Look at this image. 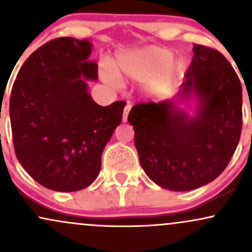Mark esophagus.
Listing matches in <instances>:
<instances>
[{
	"label": "esophagus",
	"instance_id": "34e87169",
	"mask_svg": "<svg viewBox=\"0 0 252 252\" xmlns=\"http://www.w3.org/2000/svg\"><path fill=\"white\" fill-rule=\"evenodd\" d=\"M130 109H131V104L126 103V108H124V110H123V122H126V120H128V114H129Z\"/></svg>",
	"mask_w": 252,
	"mask_h": 252
}]
</instances>
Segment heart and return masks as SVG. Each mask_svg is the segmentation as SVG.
<instances>
[{
  "label": "heart",
  "mask_w": 252,
  "mask_h": 252,
  "mask_svg": "<svg viewBox=\"0 0 252 252\" xmlns=\"http://www.w3.org/2000/svg\"><path fill=\"white\" fill-rule=\"evenodd\" d=\"M173 53L158 46L132 50L121 53L110 65L103 66V76L110 83H120V78L142 79L153 74L152 84L161 86L179 73L181 63L173 60Z\"/></svg>",
  "instance_id": "heart-1"
}]
</instances>
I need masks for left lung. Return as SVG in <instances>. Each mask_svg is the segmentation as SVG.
Listing matches in <instances>:
<instances>
[{
    "mask_svg": "<svg viewBox=\"0 0 252 252\" xmlns=\"http://www.w3.org/2000/svg\"><path fill=\"white\" fill-rule=\"evenodd\" d=\"M179 99L198 98L196 116L175 108L178 99L140 103L130 110L135 147L146 174L170 190L213 181L230 162L241 138L242 85L219 51L194 45Z\"/></svg>",
    "mask_w": 252,
    "mask_h": 252,
    "instance_id": "left-lung-1",
    "label": "left lung"
}]
</instances>
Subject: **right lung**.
<instances>
[{
    "label": "right lung",
    "instance_id": "add662e5",
    "mask_svg": "<svg viewBox=\"0 0 252 252\" xmlns=\"http://www.w3.org/2000/svg\"><path fill=\"white\" fill-rule=\"evenodd\" d=\"M89 40L58 37L24 63L11 89L9 115L15 154L46 189L74 192L99 174L105 144L122 122L126 102L100 106L86 79L96 80Z\"/></svg>",
    "mask_w": 252,
    "mask_h": 252
}]
</instances>
